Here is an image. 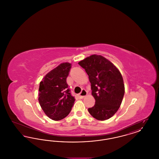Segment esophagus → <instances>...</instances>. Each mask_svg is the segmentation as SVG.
Here are the masks:
<instances>
[{
    "mask_svg": "<svg viewBox=\"0 0 159 159\" xmlns=\"http://www.w3.org/2000/svg\"><path fill=\"white\" fill-rule=\"evenodd\" d=\"M87 94H88V92H87V91H86V90H84V89H83L82 92L79 93V98L80 99H82L84 97H86V95H87Z\"/></svg>",
    "mask_w": 159,
    "mask_h": 159,
    "instance_id": "34e87169",
    "label": "esophagus"
}]
</instances>
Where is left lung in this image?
I'll return each instance as SVG.
<instances>
[{"instance_id":"8db88e82","label":"left lung","mask_w":159,"mask_h":159,"mask_svg":"<svg viewBox=\"0 0 159 159\" xmlns=\"http://www.w3.org/2000/svg\"><path fill=\"white\" fill-rule=\"evenodd\" d=\"M89 76L94 106L88 108L98 120L110 119L121 105L125 85L120 72L113 64L101 55H92L79 62Z\"/></svg>"}]
</instances>
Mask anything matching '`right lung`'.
Here are the masks:
<instances>
[{
    "instance_id": "add662e5",
    "label": "right lung",
    "mask_w": 159,
    "mask_h": 159,
    "mask_svg": "<svg viewBox=\"0 0 159 159\" xmlns=\"http://www.w3.org/2000/svg\"><path fill=\"white\" fill-rule=\"evenodd\" d=\"M71 68L70 63H62L49 71L40 83L39 104L46 115L53 120L67 117L75 103V99L67 83Z\"/></svg>"
}]
</instances>
